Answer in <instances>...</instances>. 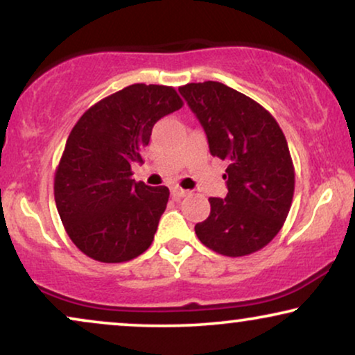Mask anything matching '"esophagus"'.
<instances>
[{
  "label": "esophagus",
  "instance_id": "1",
  "mask_svg": "<svg viewBox=\"0 0 355 355\" xmlns=\"http://www.w3.org/2000/svg\"><path fill=\"white\" fill-rule=\"evenodd\" d=\"M171 196L174 198H182V197L189 196V191H184V189H181V187H173L171 189Z\"/></svg>",
  "mask_w": 355,
  "mask_h": 355
}]
</instances>
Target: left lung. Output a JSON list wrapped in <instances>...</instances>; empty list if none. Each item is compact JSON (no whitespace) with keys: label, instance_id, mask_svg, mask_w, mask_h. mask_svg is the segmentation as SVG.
Listing matches in <instances>:
<instances>
[{"label":"left lung","instance_id":"1","mask_svg":"<svg viewBox=\"0 0 355 355\" xmlns=\"http://www.w3.org/2000/svg\"><path fill=\"white\" fill-rule=\"evenodd\" d=\"M179 92L205 129L210 153L227 164V196L208 198L210 216L196 234L216 254H254L278 234L293 203L295 174L283 130L270 111L221 82Z\"/></svg>","mask_w":355,"mask_h":355}]
</instances>
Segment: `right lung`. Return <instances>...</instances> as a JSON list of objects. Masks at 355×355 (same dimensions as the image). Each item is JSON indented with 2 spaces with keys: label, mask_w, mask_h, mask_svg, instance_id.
Returning <instances> with one entry per match:
<instances>
[{
  "label": "right lung",
  "mask_w": 355,
  "mask_h": 355,
  "mask_svg": "<svg viewBox=\"0 0 355 355\" xmlns=\"http://www.w3.org/2000/svg\"><path fill=\"white\" fill-rule=\"evenodd\" d=\"M173 87L132 84L80 116L55 173V202L77 249L121 263L152 245L169 189L132 179L158 119L182 108Z\"/></svg>",
  "instance_id": "right-lung-1"
}]
</instances>
